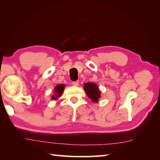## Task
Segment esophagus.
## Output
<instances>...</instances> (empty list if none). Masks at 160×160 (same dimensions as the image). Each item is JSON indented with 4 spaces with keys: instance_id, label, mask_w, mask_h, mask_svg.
<instances>
[{
    "instance_id": "esophagus-1",
    "label": "esophagus",
    "mask_w": 160,
    "mask_h": 160,
    "mask_svg": "<svg viewBox=\"0 0 160 160\" xmlns=\"http://www.w3.org/2000/svg\"><path fill=\"white\" fill-rule=\"evenodd\" d=\"M72 85L74 86H79V81H73Z\"/></svg>"
}]
</instances>
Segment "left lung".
I'll return each mask as SVG.
<instances>
[{
    "label": "left lung",
    "instance_id": "left-lung-1",
    "mask_svg": "<svg viewBox=\"0 0 160 160\" xmlns=\"http://www.w3.org/2000/svg\"><path fill=\"white\" fill-rule=\"evenodd\" d=\"M84 90L92 102H97L101 97V92L98 90L97 84L92 82H88L84 84Z\"/></svg>",
    "mask_w": 160,
    "mask_h": 160
}]
</instances>
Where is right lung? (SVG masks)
Masks as SVG:
<instances>
[{"label":"right lung","mask_w":160,"mask_h":160,"mask_svg":"<svg viewBox=\"0 0 160 160\" xmlns=\"http://www.w3.org/2000/svg\"><path fill=\"white\" fill-rule=\"evenodd\" d=\"M65 85L64 84H59L58 86H56L55 88V94L52 95L51 97L52 100H57L59 97H61L63 94V90H64Z\"/></svg>","instance_id":"1"}]
</instances>
